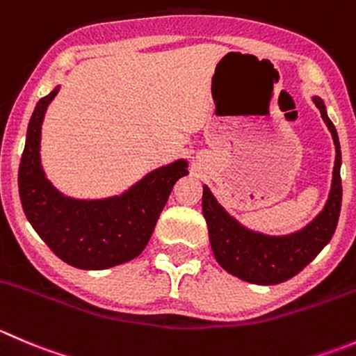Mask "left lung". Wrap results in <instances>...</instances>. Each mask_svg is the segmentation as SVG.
<instances>
[{"label":"left lung","mask_w":356,"mask_h":356,"mask_svg":"<svg viewBox=\"0 0 356 356\" xmlns=\"http://www.w3.org/2000/svg\"><path fill=\"white\" fill-rule=\"evenodd\" d=\"M312 101L320 109L334 146L332 184L325 205L305 227L289 234H266L241 224L231 216L213 196L210 188L203 184L202 210L209 226V238L213 257L227 273L240 280L257 285H275L296 277L320 254L336 231L341 212V146L337 130L327 116L325 104L318 95Z\"/></svg>","instance_id":"obj_1"}]
</instances>
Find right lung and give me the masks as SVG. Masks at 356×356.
<instances>
[{
  "instance_id": "1",
  "label": "right lung",
  "mask_w": 356,
  "mask_h": 356,
  "mask_svg": "<svg viewBox=\"0 0 356 356\" xmlns=\"http://www.w3.org/2000/svg\"><path fill=\"white\" fill-rule=\"evenodd\" d=\"M60 90L41 99L29 120L19 167L24 213L57 257L79 270H108L132 261L146 248L172 188L188 175V161L175 160L144 175L122 195L97 200L65 196L41 165L44 113Z\"/></svg>"
}]
</instances>
